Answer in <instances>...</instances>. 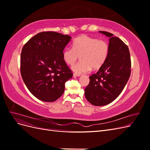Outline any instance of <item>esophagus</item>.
<instances>
[{"label": "esophagus", "mask_w": 150, "mask_h": 150, "mask_svg": "<svg viewBox=\"0 0 150 150\" xmlns=\"http://www.w3.org/2000/svg\"><path fill=\"white\" fill-rule=\"evenodd\" d=\"M81 76V74H76V73H74V74H73V76H74V77H79V76Z\"/></svg>", "instance_id": "esophagus-1"}]
</instances>
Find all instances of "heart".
<instances>
[{
	"instance_id": "obj_1",
	"label": "heart",
	"mask_w": 150,
	"mask_h": 150,
	"mask_svg": "<svg viewBox=\"0 0 150 150\" xmlns=\"http://www.w3.org/2000/svg\"><path fill=\"white\" fill-rule=\"evenodd\" d=\"M110 44L104 39H98L87 35L76 38L72 47H66L62 51V59L67 64L73 65L79 56L81 61L72 67L76 74H81L91 69H99L108 59Z\"/></svg>"
}]
</instances>
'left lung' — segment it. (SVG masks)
I'll list each match as a JSON object with an SVG mask.
<instances>
[{"instance_id":"8db88e82","label":"left lung","mask_w":150,"mask_h":150,"mask_svg":"<svg viewBox=\"0 0 150 150\" xmlns=\"http://www.w3.org/2000/svg\"><path fill=\"white\" fill-rule=\"evenodd\" d=\"M99 32L110 38V53L105 64L89 76L84 94L93 105L101 106L114 101L123 90L131 74V63L129 49L122 40L108 32Z\"/></svg>"}]
</instances>
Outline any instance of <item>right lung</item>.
<instances>
[{
  "instance_id": "add662e5",
  "label": "right lung",
  "mask_w": 150,
  "mask_h": 150,
  "mask_svg": "<svg viewBox=\"0 0 150 150\" xmlns=\"http://www.w3.org/2000/svg\"><path fill=\"white\" fill-rule=\"evenodd\" d=\"M71 37L56 32H42L22 47L21 73L29 91L39 100L53 102L64 92L72 75L62 59V51Z\"/></svg>"
}]
</instances>
